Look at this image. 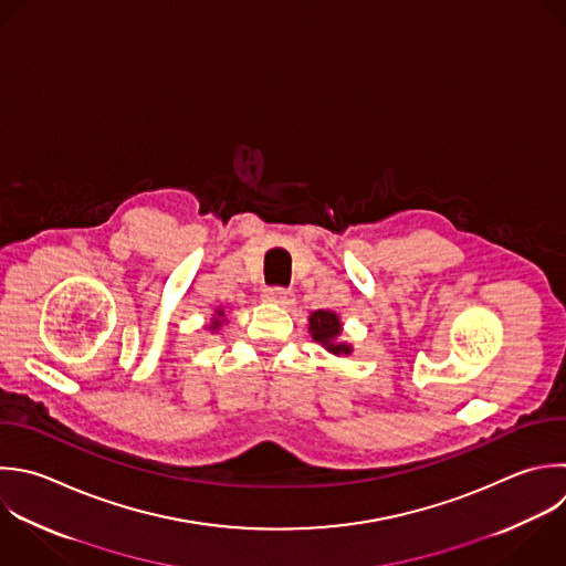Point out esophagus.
I'll list each match as a JSON object with an SVG mask.
<instances>
[{"label": "esophagus", "mask_w": 566, "mask_h": 566, "mask_svg": "<svg viewBox=\"0 0 566 566\" xmlns=\"http://www.w3.org/2000/svg\"><path fill=\"white\" fill-rule=\"evenodd\" d=\"M263 298L270 303H276V305H290L294 301V294L290 290L276 285V287H265Z\"/></svg>", "instance_id": "1"}]
</instances>
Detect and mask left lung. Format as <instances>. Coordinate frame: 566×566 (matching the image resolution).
Listing matches in <instances>:
<instances>
[{
    "mask_svg": "<svg viewBox=\"0 0 566 566\" xmlns=\"http://www.w3.org/2000/svg\"><path fill=\"white\" fill-rule=\"evenodd\" d=\"M310 332H312V338L318 340L327 352L332 354H349L352 347L349 345H343L338 343V334H340V321L334 312H327V310H318V312H312L310 316Z\"/></svg>",
    "mask_w": 566,
    "mask_h": 566,
    "instance_id": "left-lung-1",
    "label": "left lung"
}]
</instances>
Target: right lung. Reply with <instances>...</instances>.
Wrapping results in <instances>:
<instances>
[{
    "mask_svg": "<svg viewBox=\"0 0 566 566\" xmlns=\"http://www.w3.org/2000/svg\"><path fill=\"white\" fill-rule=\"evenodd\" d=\"M217 316H223V310H217ZM214 316V321H212V325H210V329H217L219 325H221V321Z\"/></svg>",
    "mask_w": 566,
    "mask_h": 566,
    "instance_id": "add662e5",
    "label": "right lung"
}]
</instances>
